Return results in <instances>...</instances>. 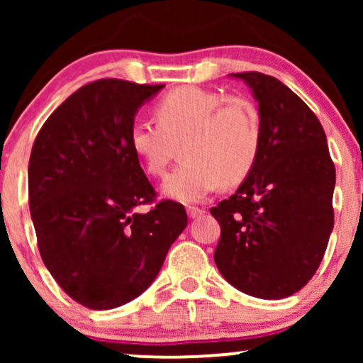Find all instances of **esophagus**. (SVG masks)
<instances>
[{"label": "esophagus", "mask_w": 363, "mask_h": 363, "mask_svg": "<svg viewBox=\"0 0 363 363\" xmlns=\"http://www.w3.org/2000/svg\"><path fill=\"white\" fill-rule=\"evenodd\" d=\"M201 215H205V210H201V208H194V206L187 208V216H189V218H198V216Z\"/></svg>", "instance_id": "esophagus-1"}]
</instances>
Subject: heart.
<instances>
[{"mask_svg": "<svg viewBox=\"0 0 363 363\" xmlns=\"http://www.w3.org/2000/svg\"><path fill=\"white\" fill-rule=\"evenodd\" d=\"M157 124L135 121L129 147L150 176H162L176 145L184 160L162 182L181 203H199L220 184L235 186L249 176L261 147L257 109L240 97L225 99L201 86H177L155 106Z\"/></svg>", "mask_w": 363, "mask_h": 363, "instance_id": "heart-1", "label": "heart"}]
</instances>
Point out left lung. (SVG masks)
Segmentation results:
<instances>
[{
  "label": "left lung",
  "instance_id": "left-lung-1",
  "mask_svg": "<svg viewBox=\"0 0 363 363\" xmlns=\"http://www.w3.org/2000/svg\"><path fill=\"white\" fill-rule=\"evenodd\" d=\"M257 102L261 147L239 189L211 208L222 235L215 264L244 294L294 295L314 277L333 232L336 172L314 112L280 80L232 73Z\"/></svg>",
  "mask_w": 363,
  "mask_h": 363
}]
</instances>
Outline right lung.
Wrapping results in <instances>:
<instances>
[{
    "label": "right lung",
    "instance_id": "right-lung-1",
    "mask_svg": "<svg viewBox=\"0 0 363 363\" xmlns=\"http://www.w3.org/2000/svg\"><path fill=\"white\" fill-rule=\"evenodd\" d=\"M164 86L89 83L49 116L32 147L28 203L40 256L89 309H114L143 294L187 225L179 203L136 210L155 191L129 147V128Z\"/></svg>",
    "mask_w": 363,
    "mask_h": 363
}]
</instances>
